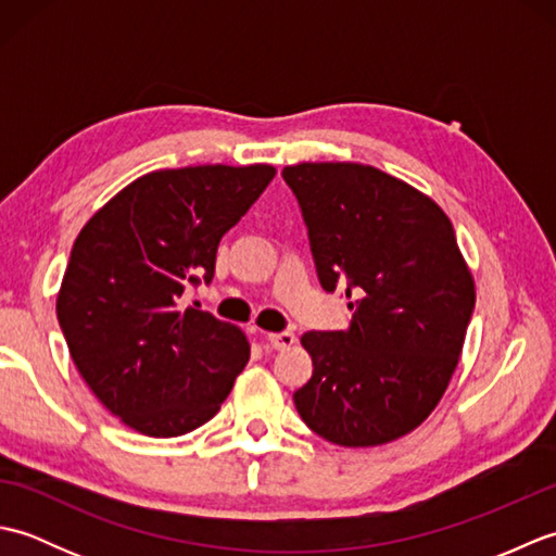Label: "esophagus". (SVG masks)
<instances>
[{"label":"esophagus","mask_w":556,"mask_h":556,"mask_svg":"<svg viewBox=\"0 0 556 556\" xmlns=\"http://www.w3.org/2000/svg\"><path fill=\"white\" fill-rule=\"evenodd\" d=\"M267 341H269L271 349L285 351V349H291L293 344H296V334H293V332H271V334H267Z\"/></svg>","instance_id":"obj_1"}]
</instances>
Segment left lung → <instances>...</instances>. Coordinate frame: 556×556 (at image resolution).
I'll list each match as a JSON object with an SVG mask.
<instances>
[{
	"mask_svg": "<svg viewBox=\"0 0 556 556\" xmlns=\"http://www.w3.org/2000/svg\"><path fill=\"white\" fill-rule=\"evenodd\" d=\"M281 174L323 287L353 296L349 329L301 337L313 377L293 404L332 444L394 442L440 404L476 305L452 222L430 195L370 164L301 162Z\"/></svg>",
	"mask_w": 556,
	"mask_h": 556,
	"instance_id": "1",
	"label": "left lung"
}]
</instances>
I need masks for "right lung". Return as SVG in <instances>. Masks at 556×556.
<instances>
[{
	"instance_id": "obj_1",
	"label": "right lung",
	"mask_w": 556,
	"mask_h": 556,
	"mask_svg": "<svg viewBox=\"0 0 556 556\" xmlns=\"http://www.w3.org/2000/svg\"><path fill=\"white\" fill-rule=\"evenodd\" d=\"M271 164H200L138 176L76 236L56 293L68 353L102 406L148 437L207 422L251 358L231 323L184 308L215 275L222 236L267 184Z\"/></svg>"
}]
</instances>
